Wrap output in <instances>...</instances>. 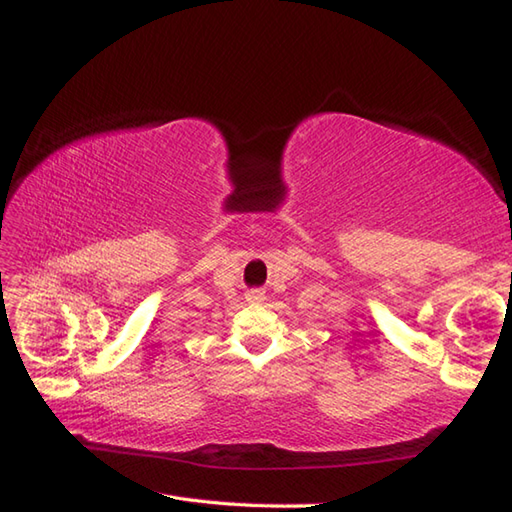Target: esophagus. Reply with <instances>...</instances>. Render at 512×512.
Wrapping results in <instances>:
<instances>
[{
	"label": "esophagus",
	"instance_id": "obj_1",
	"mask_svg": "<svg viewBox=\"0 0 512 512\" xmlns=\"http://www.w3.org/2000/svg\"><path fill=\"white\" fill-rule=\"evenodd\" d=\"M246 301H250V303H262V301H264V292H262V290H248V292H246Z\"/></svg>",
	"mask_w": 512,
	"mask_h": 512
}]
</instances>
